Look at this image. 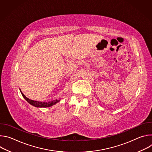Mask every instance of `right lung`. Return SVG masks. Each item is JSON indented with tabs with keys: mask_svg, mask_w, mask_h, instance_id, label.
<instances>
[{
	"mask_svg": "<svg viewBox=\"0 0 152 152\" xmlns=\"http://www.w3.org/2000/svg\"><path fill=\"white\" fill-rule=\"evenodd\" d=\"M20 92L21 93V94H22L23 97L25 99V100L29 103H30L31 104H32V106H35V107H50V106H53V104L57 103L58 102H59L60 101V100H52V101H50V102H37V101H35V100H31L29 99H28V97H26L22 93H21V90H20Z\"/></svg>",
	"mask_w": 152,
	"mask_h": 152,
	"instance_id": "add662e5",
	"label": "right lung"
}]
</instances>
